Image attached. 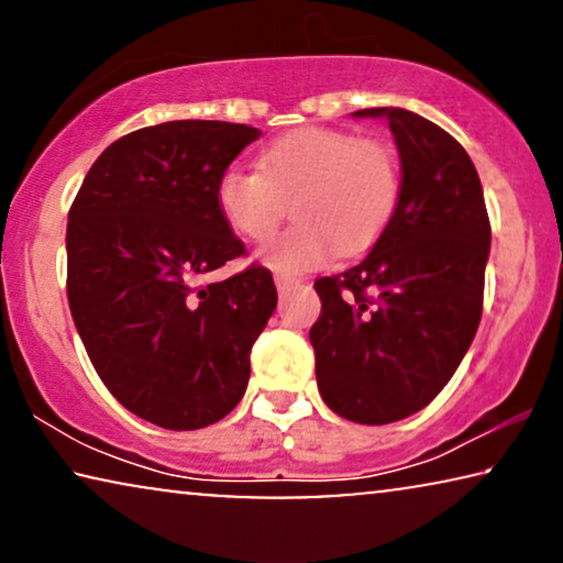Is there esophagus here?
<instances>
[{
    "mask_svg": "<svg viewBox=\"0 0 563 563\" xmlns=\"http://www.w3.org/2000/svg\"><path fill=\"white\" fill-rule=\"evenodd\" d=\"M274 282H276V289H279V291H287V289L297 287V284H299L297 276H291V274H276Z\"/></svg>",
    "mask_w": 563,
    "mask_h": 563,
    "instance_id": "1",
    "label": "esophagus"
}]
</instances>
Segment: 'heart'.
Segmentation results:
<instances>
[{"mask_svg":"<svg viewBox=\"0 0 563 563\" xmlns=\"http://www.w3.org/2000/svg\"><path fill=\"white\" fill-rule=\"evenodd\" d=\"M289 202L297 222L261 249L264 264L295 274L328 264L338 249L358 253L397 210V161L353 133L302 128L268 145L261 168L233 166L218 181L222 218L251 241H266Z\"/></svg>","mask_w":563,"mask_h":563,"instance_id":"obj_1","label":"heart"}]
</instances>
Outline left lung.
<instances>
[{
	"mask_svg": "<svg viewBox=\"0 0 563 563\" xmlns=\"http://www.w3.org/2000/svg\"><path fill=\"white\" fill-rule=\"evenodd\" d=\"M395 135L402 184L389 225L349 272L314 282L310 328L325 405L387 426L435 399L482 320L492 228L479 174L456 137L399 107H368Z\"/></svg>",
	"mask_w": 563,
	"mask_h": 563,
	"instance_id": "1",
	"label": "left lung"
}]
</instances>
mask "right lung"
<instances>
[{
    "label": "right lung",
    "mask_w": 563,
    "mask_h": 563,
    "mask_svg": "<svg viewBox=\"0 0 563 563\" xmlns=\"http://www.w3.org/2000/svg\"><path fill=\"white\" fill-rule=\"evenodd\" d=\"M258 135L220 120L135 130L102 151L68 210L74 325L112 397L158 428H207L241 402L276 307L264 266L199 284L245 253L218 181Z\"/></svg>",
    "instance_id": "1"
}]
</instances>
